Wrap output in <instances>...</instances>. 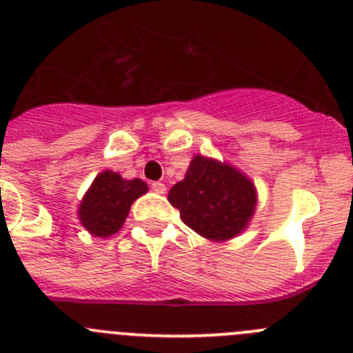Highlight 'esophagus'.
Masks as SVG:
<instances>
[{
	"instance_id": "1",
	"label": "esophagus",
	"mask_w": 353,
	"mask_h": 353,
	"mask_svg": "<svg viewBox=\"0 0 353 353\" xmlns=\"http://www.w3.org/2000/svg\"><path fill=\"white\" fill-rule=\"evenodd\" d=\"M152 190L155 191V193H159V194H163L167 191L165 184L160 183V181H155V183H152Z\"/></svg>"
}]
</instances>
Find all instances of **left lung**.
<instances>
[{
  "mask_svg": "<svg viewBox=\"0 0 353 353\" xmlns=\"http://www.w3.org/2000/svg\"><path fill=\"white\" fill-rule=\"evenodd\" d=\"M169 201L188 228L212 241H225L248 225L256 205L252 181L225 162L196 155Z\"/></svg>",
  "mask_w": 353,
  "mask_h": 353,
  "instance_id": "8db88e82",
  "label": "left lung"
}]
</instances>
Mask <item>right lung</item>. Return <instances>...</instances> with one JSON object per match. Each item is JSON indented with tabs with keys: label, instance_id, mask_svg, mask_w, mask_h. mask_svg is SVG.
Returning <instances> with one entry per match:
<instances>
[{
	"label": "right lung",
	"instance_id": "right-lung-1",
	"mask_svg": "<svg viewBox=\"0 0 353 353\" xmlns=\"http://www.w3.org/2000/svg\"><path fill=\"white\" fill-rule=\"evenodd\" d=\"M146 191L145 181H128L114 170H103L79 205V221L98 238L115 234L124 224L132 201Z\"/></svg>",
	"mask_w": 353,
	"mask_h": 353
}]
</instances>
